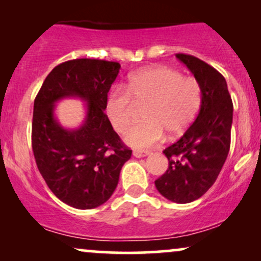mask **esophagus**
Here are the masks:
<instances>
[{
    "label": "esophagus",
    "mask_w": 261,
    "mask_h": 261,
    "mask_svg": "<svg viewBox=\"0 0 261 261\" xmlns=\"http://www.w3.org/2000/svg\"><path fill=\"white\" fill-rule=\"evenodd\" d=\"M134 157L136 158H141V157H146V155L149 154L148 151H140V149H135V151L133 152Z\"/></svg>",
    "instance_id": "1"
}]
</instances>
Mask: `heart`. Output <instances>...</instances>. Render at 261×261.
<instances>
[{
	"instance_id": "obj_1",
	"label": "heart",
	"mask_w": 261,
	"mask_h": 261,
	"mask_svg": "<svg viewBox=\"0 0 261 261\" xmlns=\"http://www.w3.org/2000/svg\"><path fill=\"white\" fill-rule=\"evenodd\" d=\"M125 91H113L106 101V115L114 130L124 134L133 122L134 104H146L142 122L125 135L135 148H147L163 139L184 133L195 119L202 100L199 82L169 67H149L134 73Z\"/></svg>"
}]
</instances>
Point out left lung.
<instances>
[{
  "mask_svg": "<svg viewBox=\"0 0 261 261\" xmlns=\"http://www.w3.org/2000/svg\"><path fill=\"white\" fill-rule=\"evenodd\" d=\"M202 92L195 121L176 142L163 151L168 169L154 181L166 199L188 203L201 197L216 181L229 152L233 103L224 77L202 60L176 54Z\"/></svg>",
  "mask_w": 261,
  "mask_h": 261,
  "instance_id": "8db88e82",
  "label": "left lung"
}]
</instances>
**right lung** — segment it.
Returning <instances> with one entry per match:
<instances>
[{
	"label": "right lung",
	"mask_w": 261,
	"mask_h": 261,
	"mask_svg": "<svg viewBox=\"0 0 261 261\" xmlns=\"http://www.w3.org/2000/svg\"><path fill=\"white\" fill-rule=\"evenodd\" d=\"M119 70V62L97 59L62 62L47 74L34 100L32 147L38 169L54 195L74 208L108 201L133 153L104 113ZM71 96L86 101L87 113L84 124L70 130L55 118V104Z\"/></svg>",
	"instance_id": "right-lung-1"
}]
</instances>
